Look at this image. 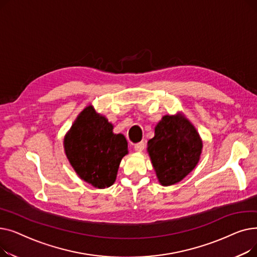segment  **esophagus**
<instances>
[{"mask_svg":"<svg viewBox=\"0 0 257 257\" xmlns=\"http://www.w3.org/2000/svg\"><path fill=\"white\" fill-rule=\"evenodd\" d=\"M145 147H146L145 142H140V143L134 145V149H136L137 152H142L145 149Z\"/></svg>","mask_w":257,"mask_h":257,"instance_id":"esophagus-1","label":"esophagus"}]
</instances>
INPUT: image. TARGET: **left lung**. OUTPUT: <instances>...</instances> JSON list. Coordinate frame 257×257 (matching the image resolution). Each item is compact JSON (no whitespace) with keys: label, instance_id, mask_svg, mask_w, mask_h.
Returning a JSON list of instances; mask_svg holds the SVG:
<instances>
[{"label":"left lung","instance_id":"left-lung-1","mask_svg":"<svg viewBox=\"0 0 257 257\" xmlns=\"http://www.w3.org/2000/svg\"><path fill=\"white\" fill-rule=\"evenodd\" d=\"M202 141L188 119L165 115L155 127V137L148 142L159 182L172 185L181 181L198 164Z\"/></svg>","mask_w":257,"mask_h":257}]
</instances>
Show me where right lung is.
Here are the masks:
<instances>
[{
	"mask_svg": "<svg viewBox=\"0 0 257 257\" xmlns=\"http://www.w3.org/2000/svg\"><path fill=\"white\" fill-rule=\"evenodd\" d=\"M112 129L105 116L88 106L64 140L65 154L79 177L98 188L113 184L120 160L128 153L125 137Z\"/></svg>",
	"mask_w": 257,
	"mask_h": 257,
	"instance_id": "right-lung-1",
	"label": "right lung"
}]
</instances>
